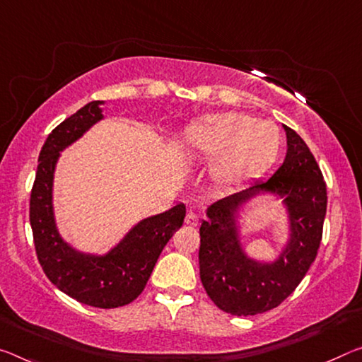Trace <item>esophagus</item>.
<instances>
[{"mask_svg": "<svg viewBox=\"0 0 362 362\" xmlns=\"http://www.w3.org/2000/svg\"><path fill=\"white\" fill-rule=\"evenodd\" d=\"M198 222H199L198 216L193 214V212H188L187 217H185V223H187V226H188V227H197Z\"/></svg>", "mask_w": 362, "mask_h": 362, "instance_id": "esophagus-1", "label": "esophagus"}]
</instances>
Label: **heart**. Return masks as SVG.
<instances>
[{"label":"heart","instance_id":"heart-1","mask_svg":"<svg viewBox=\"0 0 362 362\" xmlns=\"http://www.w3.org/2000/svg\"><path fill=\"white\" fill-rule=\"evenodd\" d=\"M183 140L198 158L212 159L211 174L222 185L256 179L271 168L280 151L279 129L242 112L206 116L188 125Z\"/></svg>","mask_w":362,"mask_h":362}]
</instances>
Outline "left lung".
Here are the masks:
<instances>
[{
    "instance_id": "obj_1",
    "label": "left lung",
    "mask_w": 362,
    "mask_h": 362,
    "mask_svg": "<svg viewBox=\"0 0 362 362\" xmlns=\"http://www.w3.org/2000/svg\"><path fill=\"white\" fill-rule=\"evenodd\" d=\"M286 156L271 179L256 182L208 208L199 228V277L206 293L223 313L255 315L277 308L305 277L317 256L327 211L322 172L308 145L286 127ZM286 198L291 212V242L274 264L246 257L234 232L233 212L257 192Z\"/></svg>"
}]
</instances>
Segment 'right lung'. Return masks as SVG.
Listing matches in <instances>:
<instances>
[{"mask_svg":"<svg viewBox=\"0 0 362 362\" xmlns=\"http://www.w3.org/2000/svg\"><path fill=\"white\" fill-rule=\"evenodd\" d=\"M100 101H91L57 125L40 151L30 192V226L40 266L62 293L87 306L111 309L129 305L150 279L160 251L182 227V203L135 226L106 256H87L62 242L56 230L51 188L59 151L103 117Z\"/></svg>","mask_w":362,"mask_h":362,"instance_id":"obj_1","label":"right lung"}]
</instances>
